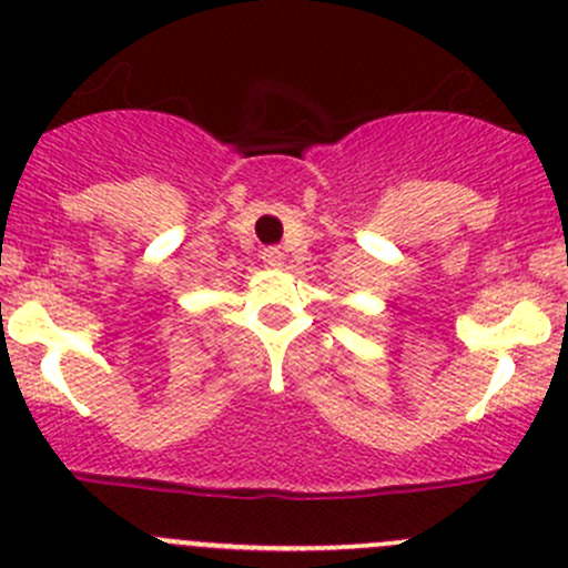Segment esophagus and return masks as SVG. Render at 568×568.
Wrapping results in <instances>:
<instances>
[{"mask_svg":"<svg viewBox=\"0 0 568 568\" xmlns=\"http://www.w3.org/2000/svg\"><path fill=\"white\" fill-rule=\"evenodd\" d=\"M283 250L280 247H263L261 250V261L266 263V266H280V263H283Z\"/></svg>","mask_w":568,"mask_h":568,"instance_id":"1","label":"esophagus"}]
</instances>
